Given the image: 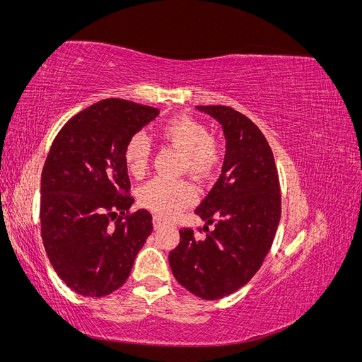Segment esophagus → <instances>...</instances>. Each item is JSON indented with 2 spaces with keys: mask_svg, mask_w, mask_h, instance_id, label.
I'll return each instance as SVG.
<instances>
[{
  "mask_svg": "<svg viewBox=\"0 0 362 362\" xmlns=\"http://www.w3.org/2000/svg\"><path fill=\"white\" fill-rule=\"evenodd\" d=\"M163 225H164L163 218H160L158 216H154V228H156V229H158V228H161Z\"/></svg>",
  "mask_w": 362,
  "mask_h": 362,
  "instance_id": "1",
  "label": "esophagus"
}]
</instances>
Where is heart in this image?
Instances as JSON below:
<instances>
[{"instance_id": "1", "label": "heart", "mask_w": 362, "mask_h": 362, "mask_svg": "<svg viewBox=\"0 0 362 362\" xmlns=\"http://www.w3.org/2000/svg\"><path fill=\"white\" fill-rule=\"evenodd\" d=\"M157 136L166 146L181 151V170L189 172L199 182L210 181L222 166L223 149L199 119L189 115L170 117L161 124ZM124 161L133 177H145L151 161V144L145 134L136 133L128 139ZM196 199L198 192L189 180L157 178L140 192V204L164 218L177 217Z\"/></svg>"}]
</instances>
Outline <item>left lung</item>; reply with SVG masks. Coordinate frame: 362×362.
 I'll use <instances>...</instances> for the list:
<instances>
[{
	"label": "left lung",
	"mask_w": 362,
	"mask_h": 362,
	"mask_svg": "<svg viewBox=\"0 0 362 362\" xmlns=\"http://www.w3.org/2000/svg\"><path fill=\"white\" fill-rule=\"evenodd\" d=\"M222 124L226 154L222 175L196 208L206 237L181 228L170 250L173 276L194 296L222 299L242 288L261 267L281 218V187L273 152L261 129L228 105H198ZM201 231V228H199Z\"/></svg>",
	"instance_id": "8db88e82"
}]
</instances>
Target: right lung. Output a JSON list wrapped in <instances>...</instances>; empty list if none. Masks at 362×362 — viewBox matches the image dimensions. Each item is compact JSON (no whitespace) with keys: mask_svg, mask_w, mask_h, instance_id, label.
<instances>
[{"mask_svg":"<svg viewBox=\"0 0 362 362\" xmlns=\"http://www.w3.org/2000/svg\"><path fill=\"white\" fill-rule=\"evenodd\" d=\"M158 113L108 98L71 117L52 141L40 180L42 240L54 270L81 296L122 287L154 229L148 210L129 211L124 148Z\"/></svg>","mask_w":362,"mask_h":362,"instance_id":"1","label":"right lung"}]
</instances>
